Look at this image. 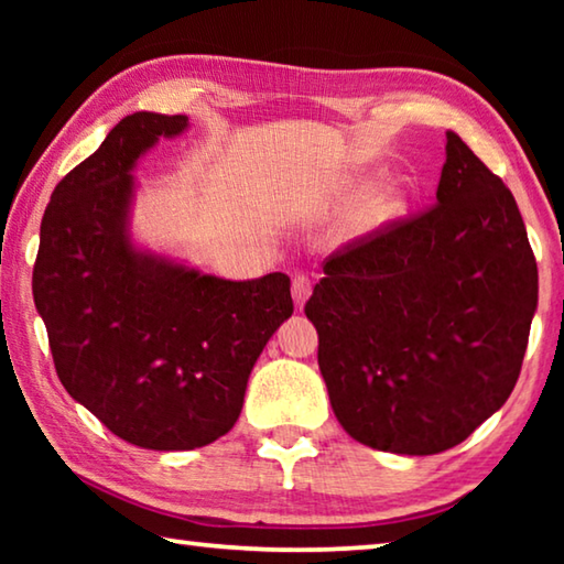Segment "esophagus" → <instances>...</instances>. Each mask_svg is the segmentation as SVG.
<instances>
[{"label": "esophagus", "mask_w": 564, "mask_h": 564, "mask_svg": "<svg viewBox=\"0 0 564 564\" xmlns=\"http://www.w3.org/2000/svg\"><path fill=\"white\" fill-rule=\"evenodd\" d=\"M311 291H313V283L305 273H295L293 275V283H291V293H293V301L299 308H303L305 301L311 299Z\"/></svg>", "instance_id": "esophagus-1"}]
</instances>
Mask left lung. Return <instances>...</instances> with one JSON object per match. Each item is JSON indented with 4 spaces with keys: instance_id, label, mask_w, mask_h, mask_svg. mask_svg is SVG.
I'll use <instances>...</instances> for the list:
<instances>
[{
    "instance_id": "1",
    "label": "left lung",
    "mask_w": 564,
    "mask_h": 564,
    "mask_svg": "<svg viewBox=\"0 0 564 564\" xmlns=\"http://www.w3.org/2000/svg\"><path fill=\"white\" fill-rule=\"evenodd\" d=\"M305 303L338 423L358 443L435 455L518 383L538 263L510 188L447 131L435 204L333 251Z\"/></svg>"
}]
</instances>
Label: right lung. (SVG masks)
Listing matches in <instances>:
<instances>
[{
	"label": "right lung",
	"instance_id": "1",
	"mask_svg": "<svg viewBox=\"0 0 564 564\" xmlns=\"http://www.w3.org/2000/svg\"><path fill=\"white\" fill-rule=\"evenodd\" d=\"M188 119L137 111L56 184L32 291L56 376L113 435L194 451L231 431L253 362L293 313L291 279L226 281L129 241L137 159Z\"/></svg>",
	"mask_w": 564,
	"mask_h": 564
}]
</instances>
